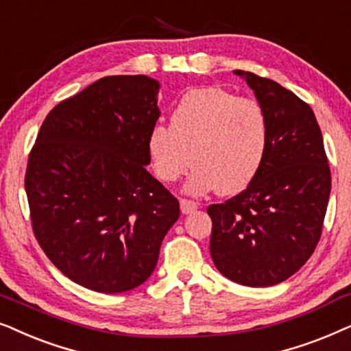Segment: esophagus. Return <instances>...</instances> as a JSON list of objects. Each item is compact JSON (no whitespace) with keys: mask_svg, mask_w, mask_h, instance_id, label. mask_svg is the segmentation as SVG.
<instances>
[{"mask_svg":"<svg viewBox=\"0 0 351 351\" xmlns=\"http://www.w3.org/2000/svg\"><path fill=\"white\" fill-rule=\"evenodd\" d=\"M180 205H181V212H183L184 215L193 213L199 208V204L194 202V200H189V199H181Z\"/></svg>","mask_w":351,"mask_h":351,"instance_id":"obj_1","label":"esophagus"}]
</instances>
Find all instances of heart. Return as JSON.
Segmentation results:
<instances>
[{
	"instance_id": "b5f03b06",
	"label": "heart",
	"mask_w": 351,
	"mask_h": 351,
	"mask_svg": "<svg viewBox=\"0 0 351 351\" xmlns=\"http://www.w3.org/2000/svg\"><path fill=\"white\" fill-rule=\"evenodd\" d=\"M149 156L157 176L173 183L195 165L188 191L217 188L234 194L260 171L268 147V123L256 101L223 88H197L181 97L171 127L156 125L149 134Z\"/></svg>"
}]
</instances>
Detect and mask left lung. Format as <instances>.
<instances>
[{
	"label": "left lung",
	"mask_w": 351,
	"mask_h": 351,
	"mask_svg": "<svg viewBox=\"0 0 351 351\" xmlns=\"http://www.w3.org/2000/svg\"><path fill=\"white\" fill-rule=\"evenodd\" d=\"M254 90L268 123V147L252 183L208 205L210 254L219 273L249 287L295 274L315 252L330 194V168L311 107L292 91L234 70Z\"/></svg>",
	"instance_id": "obj_1"
}]
</instances>
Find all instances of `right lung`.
Listing matches in <instances>:
<instances>
[{"mask_svg":"<svg viewBox=\"0 0 351 351\" xmlns=\"http://www.w3.org/2000/svg\"><path fill=\"white\" fill-rule=\"evenodd\" d=\"M158 82L104 77L46 115L29 154L32 230L73 282L102 293L151 276L178 199L146 170Z\"/></svg>","mask_w":351,"mask_h":351,"instance_id":"1","label":"right lung"}]
</instances>
